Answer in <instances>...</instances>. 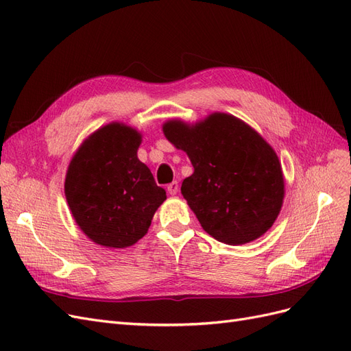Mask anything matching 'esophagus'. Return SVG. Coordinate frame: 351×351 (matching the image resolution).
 <instances>
[{
    "label": "esophagus",
    "instance_id": "obj_1",
    "mask_svg": "<svg viewBox=\"0 0 351 351\" xmlns=\"http://www.w3.org/2000/svg\"><path fill=\"white\" fill-rule=\"evenodd\" d=\"M167 190H168V193L169 195H177V192H178V183L177 182H173V183H169L168 186H167Z\"/></svg>",
    "mask_w": 351,
    "mask_h": 351
}]
</instances>
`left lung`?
<instances>
[{
	"label": "left lung",
	"instance_id": "left-lung-1",
	"mask_svg": "<svg viewBox=\"0 0 351 351\" xmlns=\"http://www.w3.org/2000/svg\"><path fill=\"white\" fill-rule=\"evenodd\" d=\"M164 134L192 161L182 195L209 236L244 244L267 232L277 219L284 178L277 154L247 124L215 112L187 125L164 124Z\"/></svg>",
	"mask_w": 351,
	"mask_h": 351
}]
</instances>
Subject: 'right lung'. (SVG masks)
<instances>
[{"label": "right lung", "instance_id": "right-lung-1", "mask_svg": "<svg viewBox=\"0 0 351 351\" xmlns=\"http://www.w3.org/2000/svg\"><path fill=\"white\" fill-rule=\"evenodd\" d=\"M141 134L111 123L95 132L73 156L66 197L77 226L92 241L123 249L141 240L165 190L137 159Z\"/></svg>", "mask_w": 351, "mask_h": 351}]
</instances>
